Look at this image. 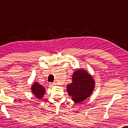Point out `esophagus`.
Segmentation results:
<instances>
[{"instance_id": "obj_1", "label": "esophagus", "mask_w": 128, "mask_h": 128, "mask_svg": "<svg viewBox=\"0 0 128 128\" xmlns=\"http://www.w3.org/2000/svg\"><path fill=\"white\" fill-rule=\"evenodd\" d=\"M50 86H54L56 85V83H55V82H54V83H50Z\"/></svg>"}]
</instances>
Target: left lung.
I'll use <instances>...</instances> for the list:
<instances>
[{
    "label": "left lung",
    "instance_id": "1",
    "mask_svg": "<svg viewBox=\"0 0 128 128\" xmlns=\"http://www.w3.org/2000/svg\"><path fill=\"white\" fill-rule=\"evenodd\" d=\"M96 82L87 70L78 69L73 73L72 83L67 86V92L72 100L76 103L84 101L92 95Z\"/></svg>",
    "mask_w": 128,
    "mask_h": 128
}]
</instances>
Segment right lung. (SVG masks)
Here are the masks:
<instances>
[{
	"mask_svg": "<svg viewBox=\"0 0 128 128\" xmlns=\"http://www.w3.org/2000/svg\"><path fill=\"white\" fill-rule=\"evenodd\" d=\"M31 92L35 97L38 99H42L45 93V87L40 84L38 82H35L31 84Z\"/></svg>",
	"mask_w": 128,
	"mask_h": 128,
	"instance_id": "1",
	"label": "right lung"
}]
</instances>
